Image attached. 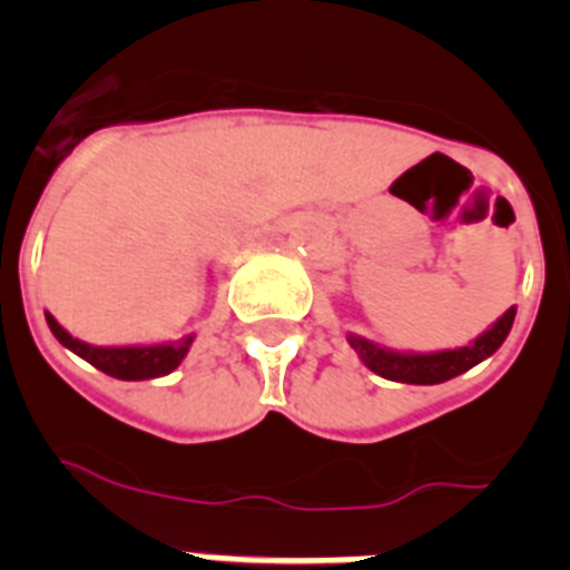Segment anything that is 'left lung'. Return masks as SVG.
<instances>
[{
	"instance_id": "left-lung-1",
	"label": "left lung",
	"mask_w": 570,
	"mask_h": 570,
	"mask_svg": "<svg viewBox=\"0 0 570 570\" xmlns=\"http://www.w3.org/2000/svg\"><path fill=\"white\" fill-rule=\"evenodd\" d=\"M513 316H517V308H508L500 320L493 322V328L476 336L471 345L454 347V351H440V354H396V351H387V347H380L354 334L347 336V342L360 354V360L374 374L385 376V380L407 382V385H436V382L454 380V376L465 374L473 365L488 360L505 342L508 331L513 325Z\"/></svg>"
}]
</instances>
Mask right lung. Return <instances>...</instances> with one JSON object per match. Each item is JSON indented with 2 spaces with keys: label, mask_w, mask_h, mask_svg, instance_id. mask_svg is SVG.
Here are the masks:
<instances>
[{
  "label": "right lung",
  "mask_w": 570,
  "mask_h": 570,
  "mask_svg": "<svg viewBox=\"0 0 570 570\" xmlns=\"http://www.w3.org/2000/svg\"><path fill=\"white\" fill-rule=\"evenodd\" d=\"M45 320H48V328L53 331V336H57L65 347H70L73 354L88 360L90 365L99 367L102 374L116 376V380H128V382L156 380V376L170 374V371L185 360L190 342H194V336H185V340L165 342V345L97 347V345H88V342L82 340H73V336H70L50 314H45Z\"/></svg>",
  "instance_id": "1"
}]
</instances>
